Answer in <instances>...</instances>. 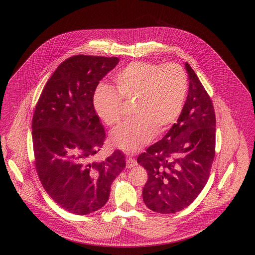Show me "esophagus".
<instances>
[{"label": "esophagus", "instance_id": "esophagus-1", "mask_svg": "<svg viewBox=\"0 0 255 255\" xmlns=\"http://www.w3.org/2000/svg\"><path fill=\"white\" fill-rule=\"evenodd\" d=\"M126 163H127V167H128V168L133 167V166H135V165L137 164V163H136V161H135V159L133 158H131V157L127 158Z\"/></svg>", "mask_w": 255, "mask_h": 255}]
</instances>
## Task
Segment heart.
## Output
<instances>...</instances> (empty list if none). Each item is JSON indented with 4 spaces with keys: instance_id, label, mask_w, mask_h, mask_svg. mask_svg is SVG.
Instances as JSON below:
<instances>
[{
    "instance_id": "1",
    "label": "heart",
    "mask_w": 255,
    "mask_h": 255,
    "mask_svg": "<svg viewBox=\"0 0 255 255\" xmlns=\"http://www.w3.org/2000/svg\"><path fill=\"white\" fill-rule=\"evenodd\" d=\"M117 90L100 83L93 97L97 117L112 126L121 122L122 99L134 97L132 120L116 127L112 142L125 151L133 152L163 132L178 119L187 95V75L176 63L157 64L132 62L114 76Z\"/></svg>"
}]
</instances>
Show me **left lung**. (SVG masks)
<instances>
[{
  "mask_svg": "<svg viewBox=\"0 0 255 255\" xmlns=\"http://www.w3.org/2000/svg\"><path fill=\"white\" fill-rule=\"evenodd\" d=\"M185 68L188 95L177 123L136 159L148 173L142 190L146 206L162 214L181 211L194 202L208 181L215 157L211 98L188 63Z\"/></svg>",
  "mask_w": 255,
  "mask_h": 255,
  "instance_id": "obj_1",
  "label": "left lung"
}]
</instances>
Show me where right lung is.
Instances as JSON below:
<instances>
[{
  "label": "right lung",
  "instance_id": "right-lung-1",
  "mask_svg": "<svg viewBox=\"0 0 255 255\" xmlns=\"http://www.w3.org/2000/svg\"><path fill=\"white\" fill-rule=\"evenodd\" d=\"M119 61L69 57L50 76L35 106L31 126L37 175L49 197L73 214L104 206L112 183L126 166L119 150L104 160H92L106 138L93 106L94 93Z\"/></svg>",
  "mask_w": 255,
  "mask_h": 255
}]
</instances>
